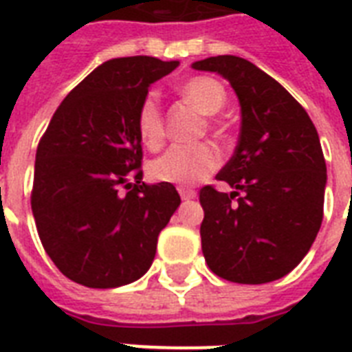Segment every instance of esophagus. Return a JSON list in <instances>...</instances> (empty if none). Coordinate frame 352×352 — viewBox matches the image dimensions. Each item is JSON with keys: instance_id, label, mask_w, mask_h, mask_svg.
<instances>
[{"instance_id": "esophagus-1", "label": "esophagus", "mask_w": 352, "mask_h": 352, "mask_svg": "<svg viewBox=\"0 0 352 352\" xmlns=\"http://www.w3.org/2000/svg\"><path fill=\"white\" fill-rule=\"evenodd\" d=\"M179 193H181V197L184 199V201H192V199L197 197V192L186 186H179Z\"/></svg>"}]
</instances>
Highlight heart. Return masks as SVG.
Segmentation results:
<instances>
[{"label":"heart","instance_id":"b5f03b06","mask_svg":"<svg viewBox=\"0 0 352 352\" xmlns=\"http://www.w3.org/2000/svg\"><path fill=\"white\" fill-rule=\"evenodd\" d=\"M184 100L199 113L214 117L226 104V91L221 82L210 76H195L181 87ZM137 131L142 144L149 149L160 148L164 140V118L157 93H149L138 107ZM219 151L212 144L171 146L149 164V175L159 182L195 184L203 181L219 166Z\"/></svg>","mask_w":352,"mask_h":352}]
</instances>
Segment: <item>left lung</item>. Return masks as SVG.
I'll use <instances>...</instances> for the list:
<instances>
[{"label":"left lung","instance_id":"1","mask_svg":"<svg viewBox=\"0 0 352 352\" xmlns=\"http://www.w3.org/2000/svg\"><path fill=\"white\" fill-rule=\"evenodd\" d=\"M228 80L241 106L239 140L217 173L234 192L204 186L201 243L210 270L234 283L283 278L311 250L323 219L327 166L307 111L245 58L192 63Z\"/></svg>","mask_w":352,"mask_h":352}]
</instances>
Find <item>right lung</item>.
<instances>
[{
    "label": "right lung",
    "mask_w": 352,
    "mask_h": 352,
    "mask_svg": "<svg viewBox=\"0 0 352 352\" xmlns=\"http://www.w3.org/2000/svg\"><path fill=\"white\" fill-rule=\"evenodd\" d=\"M177 60L113 58L52 115L36 149L32 215L41 245L74 283L113 289L148 272L181 204L170 182H142L138 107Z\"/></svg>",
    "instance_id": "right-lung-1"
}]
</instances>
